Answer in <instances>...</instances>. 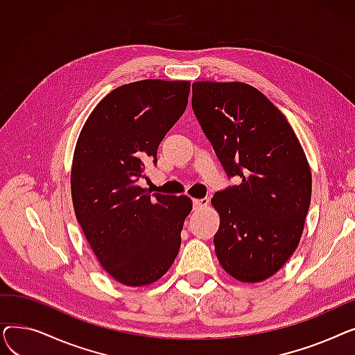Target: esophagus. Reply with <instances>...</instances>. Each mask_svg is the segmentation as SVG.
Instances as JSON below:
<instances>
[{"label": "esophagus", "mask_w": 355, "mask_h": 355, "mask_svg": "<svg viewBox=\"0 0 355 355\" xmlns=\"http://www.w3.org/2000/svg\"><path fill=\"white\" fill-rule=\"evenodd\" d=\"M209 202H210V200L207 197L206 198H194L193 206H194V209H202V207L209 206Z\"/></svg>", "instance_id": "esophagus-1"}]
</instances>
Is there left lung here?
Masks as SVG:
<instances>
[{
  "mask_svg": "<svg viewBox=\"0 0 355 355\" xmlns=\"http://www.w3.org/2000/svg\"><path fill=\"white\" fill-rule=\"evenodd\" d=\"M191 106L229 177L240 184L211 198L221 268L240 282L266 281L300 245L312 175L288 119L241 82H196Z\"/></svg>",
  "mask_w": 355,
  "mask_h": 355,
  "instance_id": "8db88e82",
  "label": "left lung"
}]
</instances>
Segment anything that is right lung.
<instances>
[{"instance_id": "add662e5", "label": "right lung", "mask_w": 355, "mask_h": 355, "mask_svg": "<svg viewBox=\"0 0 355 355\" xmlns=\"http://www.w3.org/2000/svg\"><path fill=\"white\" fill-rule=\"evenodd\" d=\"M190 85L146 79L114 89L92 110L74 148V214L102 268L126 286L157 282L181 246L191 198L151 196L137 182L187 107Z\"/></svg>"}]
</instances>
